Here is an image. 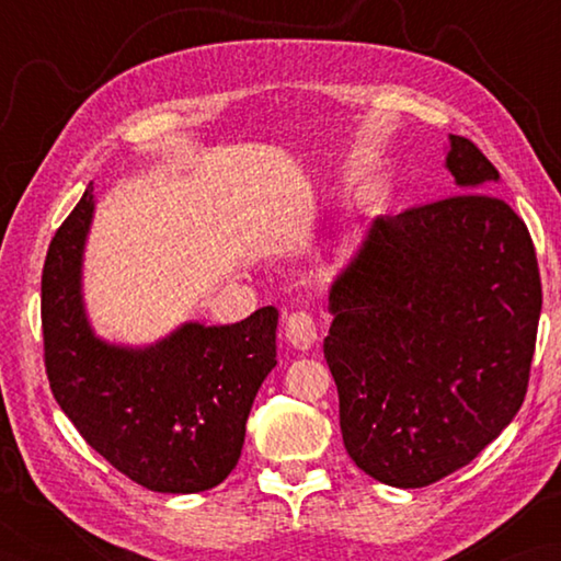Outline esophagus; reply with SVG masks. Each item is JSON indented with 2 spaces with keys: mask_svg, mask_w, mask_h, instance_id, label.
<instances>
[{
  "mask_svg": "<svg viewBox=\"0 0 561 561\" xmlns=\"http://www.w3.org/2000/svg\"><path fill=\"white\" fill-rule=\"evenodd\" d=\"M284 335H287L294 350H311L318 340L316 320L308 313H291L287 318V323H284Z\"/></svg>",
  "mask_w": 561,
  "mask_h": 561,
  "instance_id": "1",
  "label": "esophagus"
}]
</instances>
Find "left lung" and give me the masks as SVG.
<instances>
[{
	"mask_svg": "<svg viewBox=\"0 0 561 561\" xmlns=\"http://www.w3.org/2000/svg\"><path fill=\"white\" fill-rule=\"evenodd\" d=\"M446 169L458 195L374 219L330 289L344 448L400 490L460 470L511 424L542 308L526 224L490 195L499 171L456 135Z\"/></svg>",
	"mask_w": 561,
	"mask_h": 561,
	"instance_id": "obj_1",
	"label": "left lung"
}]
</instances>
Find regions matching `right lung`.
I'll return each instance as SVG.
<instances>
[{
	"label": "right lung",
	"mask_w": 561,
	"mask_h": 561,
	"mask_svg": "<svg viewBox=\"0 0 561 561\" xmlns=\"http://www.w3.org/2000/svg\"><path fill=\"white\" fill-rule=\"evenodd\" d=\"M93 211L91 183L43 267L53 396L87 444L129 480L163 494L211 490L241 458L250 408L277 366V308L233 325L187 320L145 347L99 337L81 291Z\"/></svg>",
	"instance_id": "add662e5"
}]
</instances>
